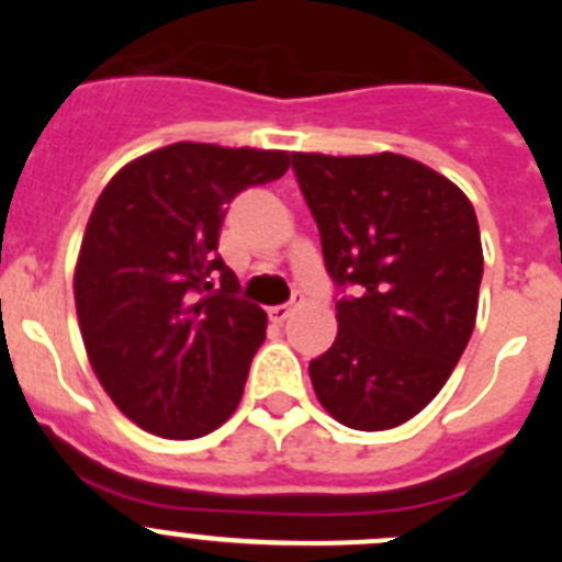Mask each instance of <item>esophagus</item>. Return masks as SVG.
<instances>
[{"label":"esophagus","mask_w":562,"mask_h":562,"mask_svg":"<svg viewBox=\"0 0 562 562\" xmlns=\"http://www.w3.org/2000/svg\"><path fill=\"white\" fill-rule=\"evenodd\" d=\"M297 310V304H286V306H272L270 310V321H276V324H284L286 317L292 315V312Z\"/></svg>","instance_id":"esophagus-1"}]
</instances>
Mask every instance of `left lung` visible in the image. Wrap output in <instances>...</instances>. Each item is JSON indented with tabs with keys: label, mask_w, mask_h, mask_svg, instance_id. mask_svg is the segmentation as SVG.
<instances>
[{
	"label": "left lung",
	"mask_w": 562,
	"mask_h": 562,
	"mask_svg": "<svg viewBox=\"0 0 562 562\" xmlns=\"http://www.w3.org/2000/svg\"><path fill=\"white\" fill-rule=\"evenodd\" d=\"M337 284V337L310 362L326 414L391 430L430 405L473 335L484 272L475 211L456 182L394 151H292Z\"/></svg>",
	"instance_id": "8db88e82"
}]
</instances>
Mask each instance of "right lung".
Here are the masks:
<instances>
[{"label":"right lung","instance_id":"add662e5","mask_svg":"<svg viewBox=\"0 0 562 562\" xmlns=\"http://www.w3.org/2000/svg\"><path fill=\"white\" fill-rule=\"evenodd\" d=\"M286 168L290 151L186 140L126 162L98 196L72 276L78 326L137 428L200 439L238 408L267 315L233 295L238 278L216 256L225 202Z\"/></svg>","mask_w":562,"mask_h":562}]
</instances>
